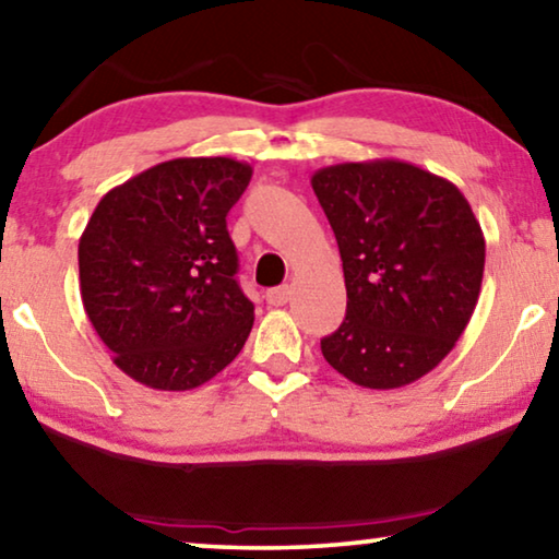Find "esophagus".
<instances>
[{
  "instance_id": "esophagus-1",
  "label": "esophagus",
  "mask_w": 559,
  "mask_h": 559,
  "mask_svg": "<svg viewBox=\"0 0 559 559\" xmlns=\"http://www.w3.org/2000/svg\"><path fill=\"white\" fill-rule=\"evenodd\" d=\"M288 298H290V286H278V288L265 290V301H269L271 306L288 304Z\"/></svg>"
}]
</instances>
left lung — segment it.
Instances as JSON below:
<instances>
[{"label":"left lung","mask_w":559,"mask_h":559,"mask_svg":"<svg viewBox=\"0 0 559 559\" xmlns=\"http://www.w3.org/2000/svg\"><path fill=\"white\" fill-rule=\"evenodd\" d=\"M336 236L346 319L321 338L333 369L364 389H399L452 352L479 301L485 236L454 182L404 160L313 173Z\"/></svg>","instance_id":"8db88e82"}]
</instances>
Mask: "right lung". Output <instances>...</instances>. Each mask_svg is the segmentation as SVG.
I'll list each match as a JSON object with an SVG mask.
<instances>
[{
    "mask_svg": "<svg viewBox=\"0 0 559 559\" xmlns=\"http://www.w3.org/2000/svg\"><path fill=\"white\" fill-rule=\"evenodd\" d=\"M233 157H178L99 200L80 238V294L112 361L150 389L221 373L253 329L226 215L251 182Z\"/></svg>",
    "mask_w": 559,
    "mask_h": 559,
    "instance_id": "right-lung-1",
    "label": "right lung"
}]
</instances>
